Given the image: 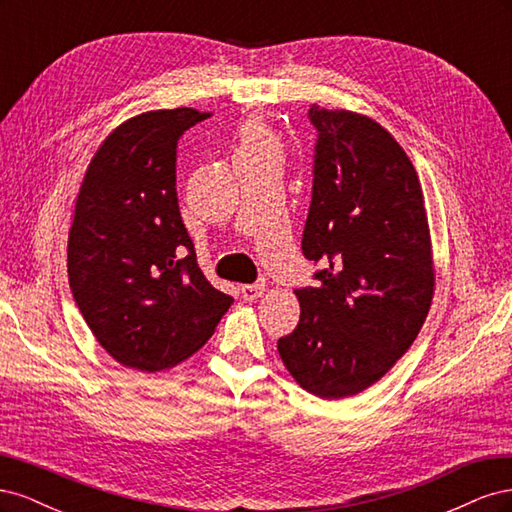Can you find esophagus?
<instances>
[{"mask_svg":"<svg viewBox=\"0 0 512 512\" xmlns=\"http://www.w3.org/2000/svg\"><path fill=\"white\" fill-rule=\"evenodd\" d=\"M265 294V286L262 284H245L241 286V297L245 301H258Z\"/></svg>","mask_w":512,"mask_h":512,"instance_id":"obj_1","label":"esophagus"}]
</instances>
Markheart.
Returning a JSON list of instances; mask_svg holds the SVG:
<instances>
[{
	"label": "heart",
	"mask_w": 512,
	"mask_h": 512,
	"mask_svg": "<svg viewBox=\"0 0 512 512\" xmlns=\"http://www.w3.org/2000/svg\"><path fill=\"white\" fill-rule=\"evenodd\" d=\"M241 158H277L282 160V143L277 134L265 121L252 119L247 121L235 149V160Z\"/></svg>",
	"instance_id": "b5f03b06"
}]
</instances>
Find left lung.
<instances>
[{
	"instance_id": "8db88e82",
	"label": "left lung",
	"mask_w": 512,
	"mask_h": 512,
	"mask_svg": "<svg viewBox=\"0 0 512 512\" xmlns=\"http://www.w3.org/2000/svg\"><path fill=\"white\" fill-rule=\"evenodd\" d=\"M314 192L303 254L318 286L297 290V329L277 342L290 376L322 399L376 384L408 352L436 290L416 168L376 119L314 104Z\"/></svg>"
}]
</instances>
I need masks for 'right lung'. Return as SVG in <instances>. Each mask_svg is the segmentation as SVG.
<instances>
[{"label": "right lung", "mask_w": 512, "mask_h": 512, "mask_svg": "<svg viewBox=\"0 0 512 512\" xmlns=\"http://www.w3.org/2000/svg\"><path fill=\"white\" fill-rule=\"evenodd\" d=\"M196 108L134 115L91 158L68 232V282L117 363L156 374L205 346L235 303L200 271L181 222L175 162Z\"/></svg>", "instance_id": "1"}]
</instances>
